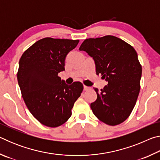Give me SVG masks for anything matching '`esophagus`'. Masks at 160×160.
I'll return each instance as SVG.
<instances>
[{"label": "esophagus", "instance_id": "obj_1", "mask_svg": "<svg viewBox=\"0 0 160 160\" xmlns=\"http://www.w3.org/2000/svg\"><path fill=\"white\" fill-rule=\"evenodd\" d=\"M91 90V88H90V87H88V86L84 85V90H85V91H88V90Z\"/></svg>", "mask_w": 160, "mask_h": 160}]
</instances>
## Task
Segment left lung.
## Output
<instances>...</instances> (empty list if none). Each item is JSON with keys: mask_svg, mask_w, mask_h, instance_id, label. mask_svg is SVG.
I'll list each match as a JSON object with an SVG mask.
<instances>
[{"mask_svg": "<svg viewBox=\"0 0 160 160\" xmlns=\"http://www.w3.org/2000/svg\"><path fill=\"white\" fill-rule=\"evenodd\" d=\"M80 51L92 57L97 75L108 84L99 90L90 107L96 117L109 126L128 118L136 103L140 89L142 66L134 48L119 38L107 35L90 38L82 42Z\"/></svg>", "mask_w": 160, "mask_h": 160, "instance_id": "obj_1", "label": "left lung"}]
</instances>
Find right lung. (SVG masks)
Segmentation results:
<instances>
[{
  "label": "right lung",
  "mask_w": 160,
  "mask_h": 160,
  "mask_svg": "<svg viewBox=\"0 0 160 160\" xmlns=\"http://www.w3.org/2000/svg\"><path fill=\"white\" fill-rule=\"evenodd\" d=\"M79 40L47 37L35 42L22 55L17 74L22 96L34 117L55 128L71 116L74 103L83 90L80 82L67 85L58 74L65 59Z\"/></svg>",
  "instance_id": "1"
}]
</instances>
